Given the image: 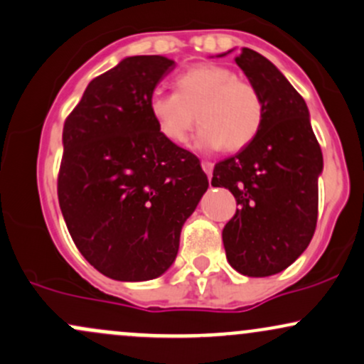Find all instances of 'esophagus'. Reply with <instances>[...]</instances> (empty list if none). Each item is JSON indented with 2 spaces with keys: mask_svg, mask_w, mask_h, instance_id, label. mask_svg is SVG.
Listing matches in <instances>:
<instances>
[{
  "mask_svg": "<svg viewBox=\"0 0 364 364\" xmlns=\"http://www.w3.org/2000/svg\"><path fill=\"white\" fill-rule=\"evenodd\" d=\"M200 166H203V170L204 172H206V175L209 178H211V175H213V168H215V165L211 164V161H208V160H204L203 164H200Z\"/></svg>",
  "mask_w": 364,
  "mask_h": 364,
  "instance_id": "34e87169",
  "label": "esophagus"
}]
</instances>
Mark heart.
<instances>
[{
    "mask_svg": "<svg viewBox=\"0 0 364 364\" xmlns=\"http://www.w3.org/2000/svg\"><path fill=\"white\" fill-rule=\"evenodd\" d=\"M173 93L155 92L148 110L158 132L170 143L187 139L196 122V148L216 151L242 149L257 138L264 122V100L249 81L215 63L196 64L173 78Z\"/></svg>",
    "mask_w": 364,
    "mask_h": 364,
    "instance_id": "obj_1",
    "label": "heart"
}]
</instances>
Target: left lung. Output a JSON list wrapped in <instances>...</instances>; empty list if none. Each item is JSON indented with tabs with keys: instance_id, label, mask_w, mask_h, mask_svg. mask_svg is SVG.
I'll return each mask as SVG.
<instances>
[{
	"instance_id": "8db88e82",
	"label": "left lung",
	"mask_w": 364,
	"mask_h": 364,
	"mask_svg": "<svg viewBox=\"0 0 364 364\" xmlns=\"http://www.w3.org/2000/svg\"><path fill=\"white\" fill-rule=\"evenodd\" d=\"M235 63L259 90L266 114L257 138L216 164L211 186L228 189L240 206L223 228L230 266L266 277L291 266L314 237L323 158L309 107L283 73L247 47Z\"/></svg>"
}]
</instances>
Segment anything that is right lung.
<instances>
[{
  "label": "right lung",
  "instance_id": "add662e5",
  "mask_svg": "<svg viewBox=\"0 0 364 364\" xmlns=\"http://www.w3.org/2000/svg\"><path fill=\"white\" fill-rule=\"evenodd\" d=\"M175 61L129 55L88 83L64 122L58 198L85 259L115 281L155 279L209 182L199 158L165 139L149 97Z\"/></svg>",
  "mask_w": 364,
  "mask_h": 364
}]
</instances>
